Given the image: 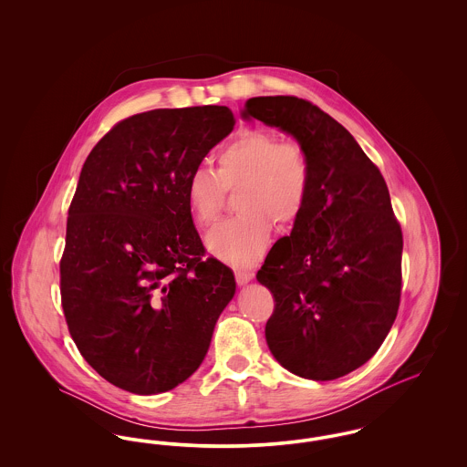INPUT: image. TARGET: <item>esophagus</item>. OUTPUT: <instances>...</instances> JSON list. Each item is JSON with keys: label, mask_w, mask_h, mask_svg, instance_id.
Listing matches in <instances>:
<instances>
[{"label": "esophagus", "mask_w": 467, "mask_h": 467, "mask_svg": "<svg viewBox=\"0 0 467 467\" xmlns=\"http://www.w3.org/2000/svg\"><path fill=\"white\" fill-rule=\"evenodd\" d=\"M254 280V271H248V269H238L236 271V282L240 285H246Z\"/></svg>", "instance_id": "1"}]
</instances>
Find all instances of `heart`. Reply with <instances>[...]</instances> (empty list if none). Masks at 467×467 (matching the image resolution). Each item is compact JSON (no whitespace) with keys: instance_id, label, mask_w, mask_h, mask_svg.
<instances>
[{"instance_id":"1","label":"heart","mask_w":467,"mask_h":467,"mask_svg":"<svg viewBox=\"0 0 467 467\" xmlns=\"http://www.w3.org/2000/svg\"><path fill=\"white\" fill-rule=\"evenodd\" d=\"M308 157L297 141L263 130L238 134L217 154L215 171L196 168L185 183V200L200 225L215 223L225 189L240 185V215L223 221L206 234V248L233 266L255 263L271 240V221L296 223L310 196Z\"/></svg>"}]
</instances>
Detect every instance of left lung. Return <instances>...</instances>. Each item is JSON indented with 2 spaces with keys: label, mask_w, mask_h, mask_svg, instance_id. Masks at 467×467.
<instances>
[{
  "label": "left lung",
  "mask_w": 467,
  "mask_h": 467,
  "mask_svg": "<svg viewBox=\"0 0 467 467\" xmlns=\"http://www.w3.org/2000/svg\"><path fill=\"white\" fill-rule=\"evenodd\" d=\"M242 117L289 134L310 162L306 206L257 273L276 301L267 347L297 377H345L377 354L400 310L402 233L387 183L356 138L310 101L250 98Z\"/></svg>",
  "instance_id": "obj_1"
}]
</instances>
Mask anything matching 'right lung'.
Segmentation results:
<instances>
[{"label":"right lung","mask_w":467,"mask_h":467,"mask_svg":"<svg viewBox=\"0 0 467 467\" xmlns=\"http://www.w3.org/2000/svg\"><path fill=\"white\" fill-rule=\"evenodd\" d=\"M234 128L227 107L159 109L105 134L67 212L61 296L67 329L119 389H175L206 356L234 297L229 267L204 259L185 200L189 175Z\"/></svg>","instance_id":"add662e5"}]
</instances>
